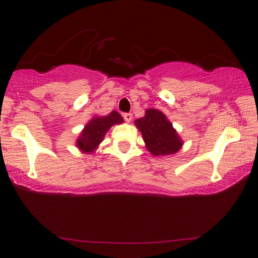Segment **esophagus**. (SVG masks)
Listing matches in <instances>:
<instances>
[{
    "mask_svg": "<svg viewBox=\"0 0 258 258\" xmlns=\"http://www.w3.org/2000/svg\"><path fill=\"white\" fill-rule=\"evenodd\" d=\"M123 118H124L125 122H130L133 119V114H130V112H125V114H123Z\"/></svg>",
    "mask_w": 258,
    "mask_h": 258,
    "instance_id": "obj_1",
    "label": "esophagus"
}]
</instances>
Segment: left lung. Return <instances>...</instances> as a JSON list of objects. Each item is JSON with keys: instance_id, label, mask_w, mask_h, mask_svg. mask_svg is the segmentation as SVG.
Masks as SVG:
<instances>
[{"instance_id": "left-lung-1", "label": "left lung", "mask_w": 258, "mask_h": 258, "mask_svg": "<svg viewBox=\"0 0 258 258\" xmlns=\"http://www.w3.org/2000/svg\"><path fill=\"white\" fill-rule=\"evenodd\" d=\"M135 124L142 134L148 150L154 156L177 153L183 144L165 115L156 109H148L146 116L136 119Z\"/></svg>"}]
</instances>
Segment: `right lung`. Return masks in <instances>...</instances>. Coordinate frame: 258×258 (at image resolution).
Returning a JSON list of instances; mask_svg holds the SVG:
<instances>
[{
    "instance_id": "1",
    "label": "right lung",
    "mask_w": 258,
    "mask_h": 258,
    "mask_svg": "<svg viewBox=\"0 0 258 258\" xmlns=\"http://www.w3.org/2000/svg\"><path fill=\"white\" fill-rule=\"evenodd\" d=\"M123 122L122 116L117 111H111L103 117H95L86 125V128L77 140L76 146L84 153H93L102 142L105 133L114 124Z\"/></svg>"
}]
</instances>
